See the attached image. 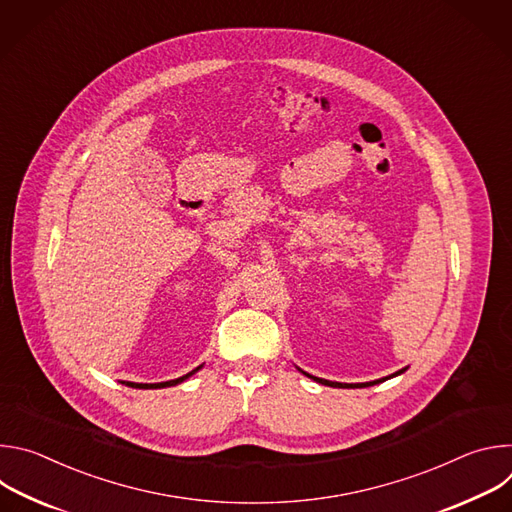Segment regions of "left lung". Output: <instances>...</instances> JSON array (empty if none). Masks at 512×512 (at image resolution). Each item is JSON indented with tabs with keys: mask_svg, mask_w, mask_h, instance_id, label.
Listing matches in <instances>:
<instances>
[{
	"mask_svg": "<svg viewBox=\"0 0 512 512\" xmlns=\"http://www.w3.org/2000/svg\"><path fill=\"white\" fill-rule=\"evenodd\" d=\"M304 373V371H302ZM401 373H405V369H401V371H397V373H393L391 377H397V375H401ZM306 377H310V379H314L316 383H322V385H328V387H338V389H360V387H373V385H377V383H383V381H387V377L385 379H379V381H373V383H354V385H348V383H334V381H326V379H318V377H312V375H308V373H304ZM389 377V379H391Z\"/></svg>",
	"mask_w": 512,
	"mask_h": 512,
	"instance_id": "left-lung-1",
	"label": "left lung"
}]
</instances>
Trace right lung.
<instances>
[{
	"mask_svg": "<svg viewBox=\"0 0 512 512\" xmlns=\"http://www.w3.org/2000/svg\"><path fill=\"white\" fill-rule=\"evenodd\" d=\"M200 369V367H198ZM198 369H194L192 373H188V375H184V377H180V379H174V381H166V383H125L127 387H133V389H164V387H174V385H178V383H182V381H186L188 377H192Z\"/></svg>",
	"mask_w": 512,
	"mask_h": 512,
	"instance_id": "right-lung-1",
	"label": "right lung"
}]
</instances>
